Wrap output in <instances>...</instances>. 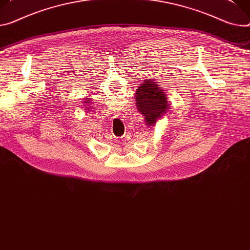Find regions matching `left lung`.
Instances as JSON below:
<instances>
[{"mask_svg":"<svg viewBox=\"0 0 250 250\" xmlns=\"http://www.w3.org/2000/svg\"><path fill=\"white\" fill-rule=\"evenodd\" d=\"M135 101L138 110L144 116L146 123L149 126L154 125L158 119L163 118L169 106L166 93L158 83L148 80H146L143 84L138 86Z\"/></svg>","mask_w":250,"mask_h":250,"instance_id":"obj_1","label":"left lung"}]
</instances>
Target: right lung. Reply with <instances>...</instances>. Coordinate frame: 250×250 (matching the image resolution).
I'll return each mask as SVG.
<instances>
[{"label": "right lung", "mask_w": 250, "mask_h": 250, "mask_svg": "<svg viewBox=\"0 0 250 250\" xmlns=\"http://www.w3.org/2000/svg\"><path fill=\"white\" fill-rule=\"evenodd\" d=\"M86 100H88V99H86ZM83 103H84L85 104H90V102H88V101H83ZM86 106H87V105H86ZM89 107H90V106H88L87 108H89Z\"/></svg>", "instance_id": "add662e5"}]
</instances>
